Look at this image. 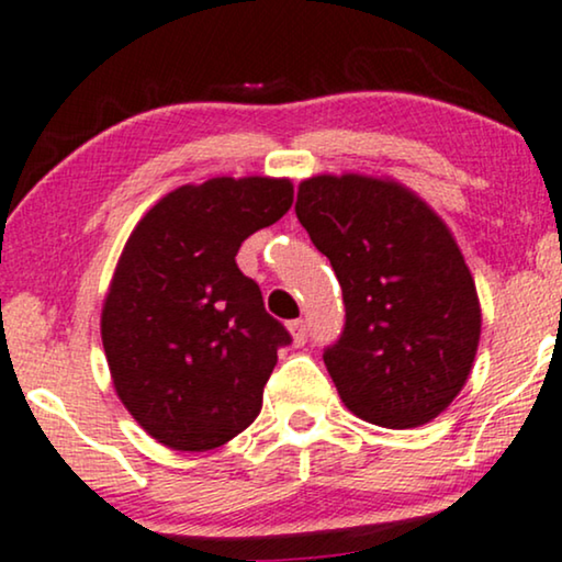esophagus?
I'll return each instance as SVG.
<instances>
[{
	"mask_svg": "<svg viewBox=\"0 0 562 562\" xmlns=\"http://www.w3.org/2000/svg\"><path fill=\"white\" fill-rule=\"evenodd\" d=\"M289 330H292L294 344H296V346H304V341H307V323H304V321L289 323Z\"/></svg>",
	"mask_w": 562,
	"mask_h": 562,
	"instance_id": "esophagus-1",
	"label": "esophagus"
}]
</instances>
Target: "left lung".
Segmentation results:
<instances>
[{
  "label": "left lung",
  "instance_id": "obj_1",
  "mask_svg": "<svg viewBox=\"0 0 562 562\" xmlns=\"http://www.w3.org/2000/svg\"><path fill=\"white\" fill-rule=\"evenodd\" d=\"M296 218L336 270L346 304L325 367L351 414L387 429L427 425L459 396L482 310L453 234L393 179L310 177Z\"/></svg>",
  "mask_w": 562,
  "mask_h": 562
}]
</instances>
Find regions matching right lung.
I'll return each instance as SVG.
<instances>
[{
	"label": "right lung",
	"mask_w": 562,
	"mask_h": 562,
	"mask_svg": "<svg viewBox=\"0 0 562 562\" xmlns=\"http://www.w3.org/2000/svg\"><path fill=\"white\" fill-rule=\"evenodd\" d=\"M289 179L216 177L158 200L130 234L101 310L116 396L150 438L213 450L252 425L281 346L237 266L249 234L292 207Z\"/></svg>",
	"instance_id": "add662e5"
}]
</instances>
